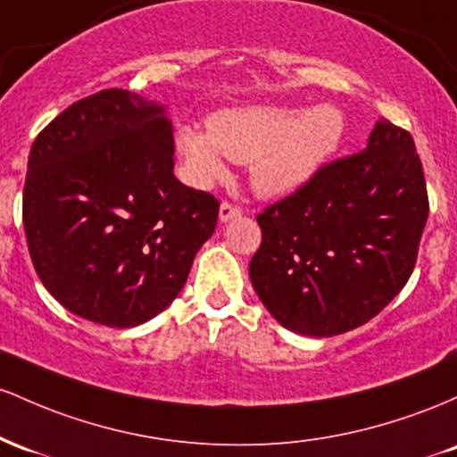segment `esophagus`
<instances>
[{
	"mask_svg": "<svg viewBox=\"0 0 457 457\" xmlns=\"http://www.w3.org/2000/svg\"><path fill=\"white\" fill-rule=\"evenodd\" d=\"M239 215H242V207L239 204L227 201L220 204V222H228V220L239 218Z\"/></svg>",
	"mask_w": 457,
	"mask_h": 457,
	"instance_id": "esophagus-1",
	"label": "esophagus"
}]
</instances>
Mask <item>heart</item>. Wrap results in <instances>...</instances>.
<instances>
[{"instance_id":"heart-1","label":"heart","mask_w":457,"mask_h":457,"mask_svg":"<svg viewBox=\"0 0 457 457\" xmlns=\"http://www.w3.org/2000/svg\"><path fill=\"white\" fill-rule=\"evenodd\" d=\"M209 131L181 127L177 148L198 186L227 177V157L250 163L256 192L285 196L304 186L339 146L345 120L337 107L309 110L253 105L222 110L207 122Z\"/></svg>"}]
</instances>
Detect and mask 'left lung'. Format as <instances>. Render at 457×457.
Here are the masks:
<instances>
[{
	"label": "left lung",
	"mask_w": 457,
	"mask_h": 457,
	"mask_svg": "<svg viewBox=\"0 0 457 457\" xmlns=\"http://www.w3.org/2000/svg\"><path fill=\"white\" fill-rule=\"evenodd\" d=\"M428 213L412 136L382 118L365 151L324 163L256 215V295L297 335L335 337L367 324L408 283Z\"/></svg>",
	"instance_id": "1"
}]
</instances>
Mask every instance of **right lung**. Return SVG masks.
Returning a JSON list of instances; mask_svg holds the SVG:
<instances>
[{
	"instance_id": "add662e5",
	"label": "right lung",
	"mask_w": 457,
	"mask_h": 457,
	"mask_svg": "<svg viewBox=\"0 0 457 457\" xmlns=\"http://www.w3.org/2000/svg\"><path fill=\"white\" fill-rule=\"evenodd\" d=\"M220 203L174 177L163 107L129 90L79 99L36 136L23 227L40 283L95 324L131 328L181 294Z\"/></svg>"
}]
</instances>
